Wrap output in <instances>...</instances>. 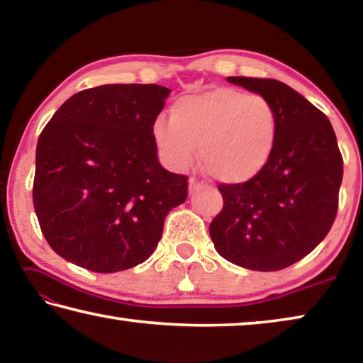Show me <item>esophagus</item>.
Here are the masks:
<instances>
[{"mask_svg":"<svg viewBox=\"0 0 363 363\" xmlns=\"http://www.w3.org/2000/svg\"><path fill=\"white\" fill-rule=\"evenodd\" d=\"M201 184H203V182H199V181L195 179V177H190V179H189V192H190V194L195 192L196 189L201 187Z\"/></svg>","mask_w":363,"mask_h":363,"instance_id":"34e87169","label":"esophagus"}]
</instances>
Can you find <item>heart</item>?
I'll use <instances>...</instances> for the list:
<instances>
[{
  "instance_id": "obj_1",
  "label": "heart",
  "mask_w": 363,
  "mask_h": 363,
  "mask_svg": "<svg viewBox=\"0 0 363 363\" xmlns=\"http://www.w3.org/2000/svg\"><path fill=\"white\" fill-rule=\"evenodd\" d=\"M152 134L173 167H187L200 147L208 174L224 184H243L272 158L279 118L262 96L219 88L179 97L169 108V121L158 118Z\"/></svg>"
}]
</instances>
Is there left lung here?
<instances>
[{"label": "left lung", "instance_id": "obj_1", "mask_svg": "<svg viewBox=\"0 0 363 363\" xmlns=\"http://www.w3.org/2000/svg\"><path fill=\"white\" fill-rule=\"evenodd\" d=\"M267 99L279 118L272 158L243 184H219L224 206L210 224L218 253L237 266L272 272L320 243L337 211L342 157L333 126L290 86L270 78L229 77Z\"/></svg>", "mask_w": 363, "mask_h": 363}]
</instances>
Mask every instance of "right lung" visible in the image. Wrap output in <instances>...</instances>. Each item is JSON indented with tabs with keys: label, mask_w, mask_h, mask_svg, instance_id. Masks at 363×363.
<instances>
[{
	"label": "right lung",
	"mask_w": 363,
	"mask_h": 363,
	"mask_svg": "<svg viewBox=\"0 0 363 363\" xmlns=\"http://www.w3.org/2000/svg\"><path fill=\"white\" fill-rule=\"evenodd\" d=\"M169 93L158 84L79 91L41 131L33 206L64 259L110 274L157 248L167 214L187 199V176L160 164L152 134Z\"/></svg>",
	"instance_id": "1"
}]
</instances>
